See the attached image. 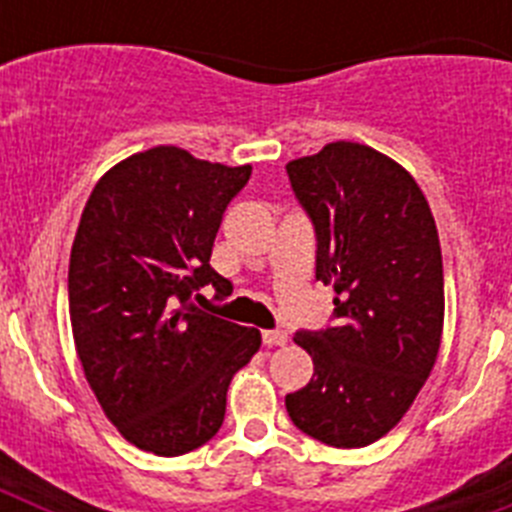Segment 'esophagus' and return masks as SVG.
<instances>
[{"mask_svg":"<svg viewBox=\"0 0 512 512\" xmlns=\"http://www.w3.org/2000/svg\"><path fill=\"white\" fill-rule=\"evenodd\" d=\"M289 341V336L284 330H264V343L266 346H284Z\"/></svg>","mask_w":512,"mask_h":512,"instance_id":"obj_1","label":"esophagus"}]
</instances>
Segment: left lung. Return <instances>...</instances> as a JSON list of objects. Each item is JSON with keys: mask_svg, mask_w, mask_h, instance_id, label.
I'll use <instances>...</instances> for the list:
<instances>
[{"mask_svg": "<svg viewBox=\"0 0 512 512\" xmlns=\"http://www.w3.org/2000/svg\"><path fill=\"white\" fill-rule=\"evenodd\" d=\"M287 174L315 223V277L336 289L341 323L297 333L315 374L284 402L302 433L336 449H361L400 423L438 359L436 220L413 174L364 143H328L289 161Z\"/></svg>", "mask_w": 512, "mask_h": 512, "instance_id": "1", "label": "left lung"}]
</instances>
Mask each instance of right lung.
Listing matches in <instances>:
<instances>
[{"mask_svg": "<svg viewBox=\"0 0 512 512\" xmlns=\"http://www.w3.org/2000/svg\"><path fill=\"white\" fill-rule=\"evenodd\" d=\"M251 176L176 146L122 158L94 184L69 261V315L81 369L120 436L156 456L210 441L230 379L261 333L192 307L223 212Z\"/></svg>", "mask_w": 512, "mask_h": 512, "instance_id": "right-lung-1", "label": "right lung"}]
</instances>
